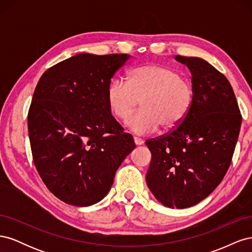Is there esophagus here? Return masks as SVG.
<instances>
[{"label":"esophagus","instance_id":"1","mask_svg":"<svg viewBox=\"0 0 252 252\" xmlns=\"http://www.w3.org/2000/svg\"><path fill=\"white\" fill-rule=\"evenodd\" d=\"M133 142H134L136 146H140V145H142L144 143V141L142 139H139V138H133Z\"/></svg>","mask_w":252,"mask_h":252}]
</instances>
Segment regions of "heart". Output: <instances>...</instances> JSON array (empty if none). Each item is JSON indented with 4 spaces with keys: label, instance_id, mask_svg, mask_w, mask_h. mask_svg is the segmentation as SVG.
I'll return each instance as SVG.
<instances>
[{
    "label": "heart",
    "instance_id": "b5f03b06",
    "mask_svg": "<svg viewBox=\"0 0 252 252\" xmlns=\"http://www.w3.org/2000/svg\"><path fill=\"white\" fill-rule=\"evenodd\" d=\"M110 110L119 120L125 121L138 107L142 109L127 121L136 134L158 130H173L186 120L192 108L194 89L191 82L180 72L162 65H144L129 73L128 83L114 80L108 87Z\"/></svg>",
    "mask_w": 252,
    "mask_h": 252
}]
</instances>
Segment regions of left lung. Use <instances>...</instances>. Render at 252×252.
<instances>
[{"instance_id": "8db88e82", "label": "left lung", "mask_w": 252, "mask_h": 252, "mask_svg": "<svg viewBox=\"0 0 252 252\" xmlns=\"http://www.w3.org/2000/svg\"><path fill=\"white\" fill-rule=\"evenodd\" d=\"M191 72L194 101L188 117L166 135L146 141L147 186L169 208H187L215 190L229 168L242 116L229 81L207 61L175 56Z\"/></svg>"}]
</instances>
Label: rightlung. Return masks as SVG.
<instances>
[{
  "label": "right lung",
  "instance_id": "obj_1",
  "mask_svg": "<svg viewBox=\"0 0 252 252\" xmlns=\"http://www.w3.org/2000/svg\"><path fill=\"white\" fill-rule=\"evenodd\" d=\"M129 58L79 53L50 67L34 89L28 112L33 162L49 191L66 204L103 200L135 147L107 100L111 78Z\"/></svg>",
  "mask_w": 252,
  "mask_h": 252
}]
</instances>
